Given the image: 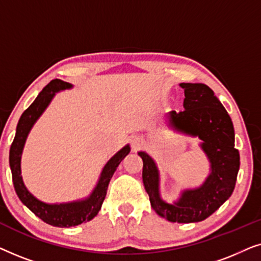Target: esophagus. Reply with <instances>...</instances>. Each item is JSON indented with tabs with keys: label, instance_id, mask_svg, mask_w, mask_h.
<instances>
[{
	"label": "esophagus",
	"instance_id": "34e87169",
	"mask_svg": "<svg viewBox=\"0 0 261 261\" xmlns=\"http://www.w3.org/2000/svg\"><path fill=\"white\" fill-rule=\"evenodd\" d=\"M142 142H144V140L140 137H132L130 139V144H132V147H133V149H138L140 148V146L142 145Z\"/></svg>",
	"mask_w": 261,
	"mask_h": 261
}]
</instances>
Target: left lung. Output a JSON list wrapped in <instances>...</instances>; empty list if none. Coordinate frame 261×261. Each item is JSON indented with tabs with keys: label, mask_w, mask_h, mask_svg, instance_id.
Listing matches in <instances>:
<instances>
[{
	"label": "left lung",
	"mask_w": 261,
	"mask_h": 261,
	"mask_svg": "<svg viewBox=\"0 0 261 261\" xmlns=\"http://www.w3.org/2000/svg\"><path fill=\"white\" fill-rule=\"evenodd\" d=\"M184 89V110L167 113V126L176 133L198 138L199 147L209 160V174L199 187L184 189L172 203L160 195V172L155 160L144 151L142 181L149 202L159 216L170 222L192 223L205 220L233 194L240 154L235 148L233 122L220 99L208 85L180 83Z\"/></svg>",
	"instance_id": "8db88e82"
}]
</instances>
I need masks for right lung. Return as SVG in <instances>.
Instances as JSON below:
<instances>
[{
  "instance_id": "add662e5",
  "label": "right lung",
  "mask_w": 261,
  "mask_h": 261,
  "mask_svg": "<svg viewBox=\"0 0 261 261\" xmlns=\"http://www.w3.org/2000/svg\"><path fill=\"white\" fill-rule=\"evenodd\" d=\"M72 87L73 85L67 82L55 80L42 89L34 102L21 115L16 127L15 138L9 151V165L12 170L13 183L20 201L44 222L60 228H69L83 222H89L97 215L106 198L109 181L114 172L124 156L130 152L129 145H126L107 162L94 190L85 198L65 203H45L30 192L21 176V156L28 134L39 117L44 114L46 108L52 102L57 92L72 89Z\"/></svg>"
}]
</instances>
